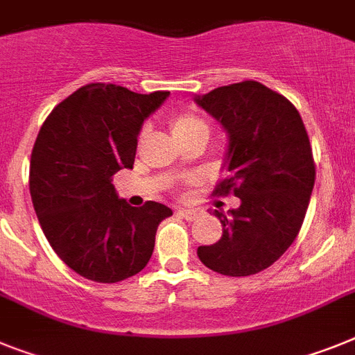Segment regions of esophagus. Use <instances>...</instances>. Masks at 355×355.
I'll return each mask as SVG.
<instances>
[{
	"label": "esophagus",
	"instance_id": "34e87169",
	"mask_svg": "<svg viewBox=\"0 0 355 355\" xmlns=\"http://www.w3.org/2000/svg\"><path fill=\"white\" fill-rule=\"evenodd\" d=\"M182 218L189 220V222H193V220L198 218V214H200V211H196V209H186V207H180V209L177 211Z\"/></svg>",
	"mask_w": 355,
	"mask_h": 355
}]
</instances>
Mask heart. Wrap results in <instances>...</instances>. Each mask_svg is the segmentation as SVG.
Masks as SVG:
<instances>
[{
	"mask_svg": "<svg viewBox=\"0 0 355 355\" xmlns=\"http://www.w3.org/2000/svg\"><path fill=\"white\" fill-rule=\"evenodd\" d=\"M169 128H171L173 139H180L195 132H207L205 122L195 115H175L169 122Z\"/></svg>",
	"mask_w": 355,
	"mask_h": 355,
	"instance_id": "heart-1",
	"label": "heart"
}]
</instances>
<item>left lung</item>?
<instances>
[{"mask_svg":"<svg viewBox=\"0 0 355 355\" xmlns=\"http://www.w3.org/2000/svg\"><path fill=\"white\" fill-rule=\"evenodd\" d=\"M195 103L227 135V178L214 193L233 189L240 198L227 214L214 211L222 238L196 254L214 272L251 276L278 260L302 229L315 177L309 135L293 104L256 81L220 86Z\"/></svg>","mask_w":355,"mask_h":355,"instance_id":"obj_1","label":"left lung"}]
</instances>
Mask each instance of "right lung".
Wrapping results in <instances>:
<instances>
[{"instance_id": "obj_1", "label": "right lung", "mask_w": 355, "mask_h": 355, "mask_svg": "<svg viewBox=\"0 0 355 355\" xmlns=\"http://www.w3.org/2000/svg\"><path fill=\"white\" fill-rule=\"evenodd\" d=\"M169 92L135 94L94 83L59 103L31 157V196L44 236L71 270L117 284L144 269L157 227L173 211L159 202L132 207L113 175L132 169L142 124Z\"/></svg>"}]
</instances>
